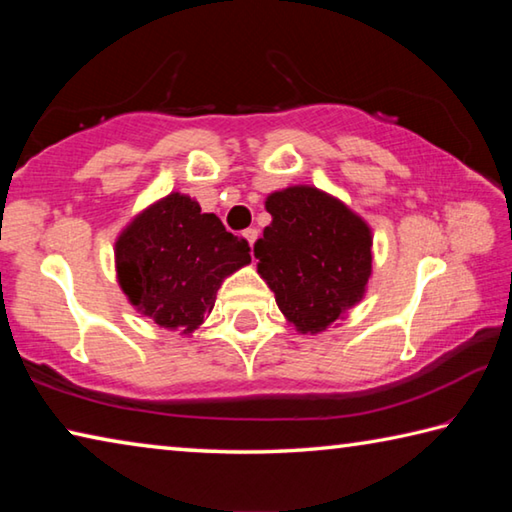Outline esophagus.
Masks as SVG:
<instances>
[{
	"label": "esophagus",
	"instance_id": "esophagus-1",
	"mask_svg": "<svg viewBox=\"0 0 512 512\" xmlns=\"http://www.w3.org/2000/svg\"><path fill=\"white\" fill-rule=\"evenodd\" d=\"M244 237H246L248 244L253 246L255 241H257V237H259V230H257V228H248V230H244Z\"/></svg>",
	"mask_w": 512,
	"mask_h": 512
}]
</instances>
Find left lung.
I'll return each mask as SVG.
<instances>
[{
    "instance_id": "obj_1",
    "label": "left lung",
    "mask_w": 512,
    "mask_h": 512,
    "mask_svg": "<svg viewBox=\"0 0 512 512\" xmlns=\"http://www.w3.org/2000/svg\"><path fill=\"white\" fill-rule=\"evenodd\" d=\"M273 216L257 239V273L289 325L320 334L366 296L372 230L357 212L311 185L268 194Z\"/></svg>"
}]
</instances>
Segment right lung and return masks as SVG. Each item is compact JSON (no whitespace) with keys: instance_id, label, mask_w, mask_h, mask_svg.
<instances>
[{"instance_id":"add662e5","label":"right lung","mask_w":512,"mask_h":512,"mask_svg":"<svg viewBox=\"0 0 512 512\" xmlns=\"http://www.w3.org/2000/svg\"><path fill=\"white\" fill-rule=\"evenodd\" d=\"M250 264V248L203 214L192 196L151 203L115 241L117 282L131 305L164 329L192 334L214 307L223 280Z\"/></svg>"}]
</instances>
